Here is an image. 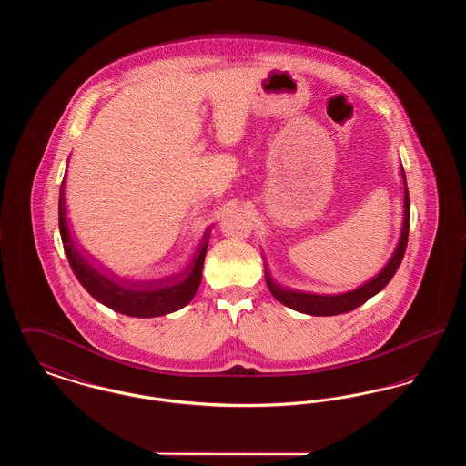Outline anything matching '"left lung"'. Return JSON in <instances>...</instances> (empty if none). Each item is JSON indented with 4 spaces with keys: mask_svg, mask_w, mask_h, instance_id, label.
I'll list each match as a JSON object with an SVG mask.
<instances>
[{
    "mask_svg": "<svg viewBox=\"0 0 466 466\" xmlns=\"http://www.w3.org/2000/svg\"><path fill=\"white\" fill-rule=\"evenodd\" d=\"M401 177H403V223H401V232H400L399 244L388 260V264L382 267L372 279L363 283L361 287L355 289H350L346 293H333V295H319V293H308V291H299V289H283L279 287L268 274L266 267L267 287L270 293L274 295L276 300L285 304L287 308L310 316H335L342 312L360 308L365 304L369 299H372L380 289L391 281L395 276L400 262L403 258L405 248H407V239H409V223H410V200H409V190H407V179H405V171L401 167Z\"/></svg>",
    "mask_w": 466,
    "mask_h": 466,
    "instance_id": "1",
    "label": "left lung"
}]
</instances>
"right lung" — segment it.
I'll return each instance as SVG.
<instances>
[{"label": "right lung", "instance_id": "add662e5", "mask_svg": "<svg viewBox=\"0 0 466 466\" xmlns=\"http://www.w3.org/2000/svg\"><path fill=\"white\" fill-rule=\"evenodd\" d=\"M65 185L66 177L63 179L59 194V230L65 253L76 279L97 302L126 316L154 318L181 309L194 299L202 279V266L208 251L209 230L204 232L202 241L194 253V258L185 270L154 281H127L115 274L105 272L103 268L99 270L90 262L89 257H86L76 248L67 225Z\"/></svg>", "mask_w": 466, "mask_h": 466}]
</instances>
